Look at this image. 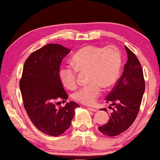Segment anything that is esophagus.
<instances>
[{"mask_svg":"<svg viewBox=\"0 0 160 160\" xmlns=\"http://www.w3.org/2000/svg\"><path fill=\"white\" fill-rule=\"evenodd\" d=\"M88 110L92 112H96L98 110L97 109H96V108H88Z\"/></svg>","mask_w":160,"mask_h":160,"instance_id":"1","label":"esophagus"}]
</instances>
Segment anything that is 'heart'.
Masks as SVG:
<instances>
[{"label": "heart", "instance_id": "b5f03b06", "mask_svg": "<svg viewBox=\"0 0 160 160\" xmlns=\"http://www.w3.org/2000/svg\"><path fill=\"white\" fill-rule=\"evenodd\" d=\"M72 67H62L58 76L67 89L73 90L77 87V72H86L88 85L73 94L74 100L78 103L92 105L102 92V88L109 89L115 85L119 78L122 66V56L118 47L86 46L81 48L72 56Z\"/></svg>", "mask_w": 160, "mask_h": 160}]
</instances>
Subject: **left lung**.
I'll list each match as a JSON object with an SVG mask.
<instances>
[{
    "instance_id": "obj_1",
    "label": "left lung",
    "mask_w": 160,
    "mask_h": 160,
    "mask_svg": "<svg viewBox=\"0 0 160 160\" xmlns=\"http://www.w3.org/2000/svg\"><path fill=\"white\" fill-rule=\"evenodd\" d=\"M125 49L128 61L124 66L123 72L105 98L106 102L110 103L109 109L113 110L107 123L98 127L99 131L108 137L119 135L133 123L145 92V80L140 62L128 47L125 46ZM102 110L108 113L106 108H102Z\"/></svg>"
}]
</instances>
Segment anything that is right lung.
Listing matches in <instances>:
<instances>
[{
  "label": "right lung",
  "mask_w": 160,
  "mask_h": 160,
  "mask_svg": "<svg viewBox=\"0 0 160 160\" xmlns=\"http://www.w3.org/2000/svg\"><path fill=\"white\" fill-rule=\"evenodd\" d=\"M70 50L57 44H50L32 52L23 65L20 89L23 106L33 125L49 136L56 137L70 128L79 107L74 102L56 108L58 100L68 95L59 78L61 63Z\"/></svg>",
  "instance_id": "right-lung-1"
}]
</instances>
